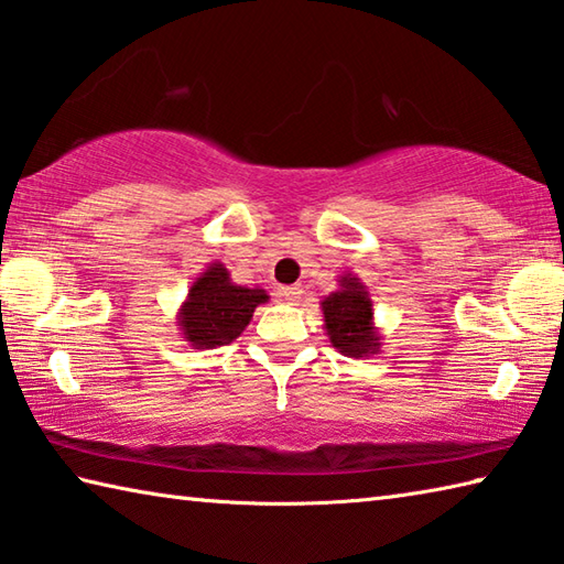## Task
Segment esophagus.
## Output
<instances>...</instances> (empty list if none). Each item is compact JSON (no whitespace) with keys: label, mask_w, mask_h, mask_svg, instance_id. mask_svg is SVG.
I'll return each instance as SVG.
<instances>
[{"label":"esophagus","mask_w":564,"mask_h":564,"mask_svg":"<svg viewBox=\"0 0 564 564\" xmlns=\"http://www.w3.org/2000/svg\"><path fill=\"white\" fill-rule=\"evenodd\" d=\"M300 294H302L300 286H280L278 290V296L282 302H296L300 300Z\"/></svg>","instance_id":"obj_1"}]
</instances>
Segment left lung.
I'll return each instance as SVG.
<instances>
[{"label": "left lung", "instance_id": "8db88e82", "mask_svg": "<svg viewBox=\"0 0 564 564\" xmlns=\"http://www.w3.org/2000/svg\"><path fill=\"white\" fill-rule=\"evenodd\" d=\"M326 336L348 358H368L380 350L382 336L373 322V300L356 274H341L338 290L322 300Z\"/></svg>", "mask_w": 564, "mask_h": 564}]
</instances>
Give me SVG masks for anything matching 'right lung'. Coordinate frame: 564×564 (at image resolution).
Listing matches in <instances>:
<instances>
[{
  "mask_svg": "<svg viewBox=\"0 0 564 564\" xmlns=\"http://www.w3.org/2000/svg\"><path fill=\"white\" fill-rule=\"evenodd\" d=\"M270 294L260 286H240L230 280L223 262H210L191 284L188 296L176 314L184 341L194 348L228 346L246 332L250 318Z\"/></svg>",
  "mask_w": 564,
  "mask_h": 564,
  "instance_id": "1",
  "label": "right lung"
}]
</instances>
